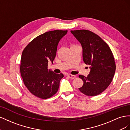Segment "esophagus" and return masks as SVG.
I'll list each match as a JSON object with an SVG mask.
<instances>
[{"label": "esophagus", "instance_id": "34e87169", "mask_svg": "<svg viewBox=\"0 0 130 130\" xmlns=\"http://www.w3.org/2000/svg\"><path fill=\"white\" fill-rule=\"evenodd\" d=\"M68 77L70 78V79H75L76 77V76L75 75H69Z\"/></svg>", "mask_w": 130, "mask_h": 130}]
</instances>
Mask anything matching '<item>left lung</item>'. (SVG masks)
Here are the masks:
<instances>
[{"mask_svg":"<svg viewBox=\"0 0 130 130\" xmlns=\"http://www.w3.org/2000/svg\"><path fill=\"white\" fill-rule=\"evenodd\" d=\"M71 32L81 44L83 61L90 69L87 77L79 76L84 83L78 89L87 96L99 95L109 86L116 72L112 52L104 41L91 31L77 30Z\"/></svg>","mask_w":130,"mask_h":130,"instance_id":"1","label":"left lung"}]
</instances>
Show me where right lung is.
<instances>
[{
    "label": "right lung",
    "instance_id": "add662e5",
    "mask_svg": "<svg viewBox=\"0 0 130 130\" xmlns=\"http://www.w3.org/2000/svg\"><path fill=\"white\" fill-rule=\"evenodd\" d=\"M68 30H55L36 37L22 52L20 71L24 84L32 94L47 99L57 93L62 73L48 69V62L53 63L57 47Z\"/></svg>",
    "mask_w": 130,
    "mask_h": 130
}]
</instances>
